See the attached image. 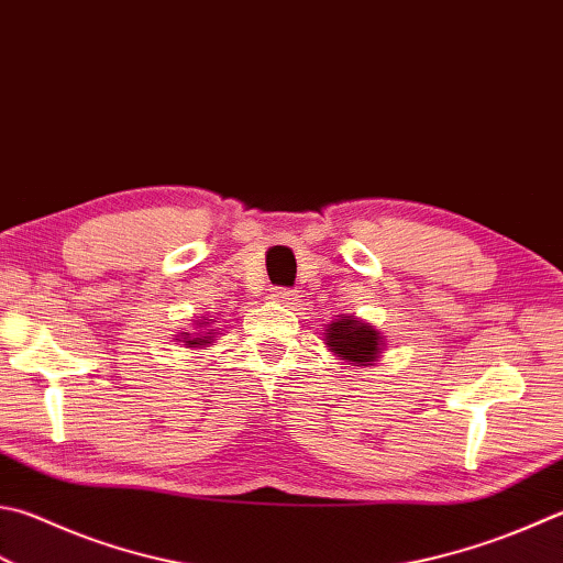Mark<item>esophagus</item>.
<instances>
[{
    "instance_id": "1",
    "label": "esophagus",
    "mask_w": 563,
    "mask_h": 563,
    "mask_svg": "<svg viewBox=\"0 0 563 563\" xmlns=\"http://www.w3.org/2000/svg\"><path fill=\"white\" fill-rule=\"evenodd\" d=\"M272 299L282 306H294L296 301H299V294H296L294 289H274Z\"/></svg>"
}]
</instances>
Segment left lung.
<instances>
[{
	"label": "left lung",
	"mask_w": 563,
	"mask_h": 563,
	"mask_svg": "<svg viewBox=\"0 0 563 563\" xmlns=\"http://www.w3.org/2000/svg\"><path fill=\"white\" fill-rule=\"evenodd\" d=\"M323 343L343 363L355 367H369L385 353L387 338L375 325L363 321V318L341 313L335 321L325 325Z\"/></svg>",
	"instance_id": "1"
}]
</instances>
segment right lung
<instances>
[{
  "label": "right lung",
  "instance_id": "add662e5",
  "mask_svg": "<svg viewBox=\"0 0 563 563\" xmlns=\"http://www.w3.org/2000/svg\"><path fill=\"white\" fill-rule=\"evenodd\" d=\"M210 323H216L213 318L208 316H198V321H194V331L196 333H178L174 341L184 343L186 347H208L218 341L216 328H210Z\"/></svg>",
  "mask_w": 563,
  "mask_h": 563
}]
</instances>
